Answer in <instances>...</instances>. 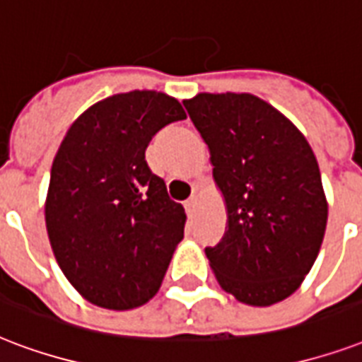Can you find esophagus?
<instances>
[{"instance_id": "1", "label": "esophagus", "mask_w": 362, "mask_h": 362, "mask_svg": "<svg viewBox=\"0 0 362 362\" xmlns=\"http://www.w3.org/2000/svg\"><path fill=\"white\" fill-rule=\"evenodd\" d=\"M184 206H186V211L192 214V212L195 211V206H197V197H195V195H193V197H189V199L184 203Z\"/></svg>"}]
</instances>
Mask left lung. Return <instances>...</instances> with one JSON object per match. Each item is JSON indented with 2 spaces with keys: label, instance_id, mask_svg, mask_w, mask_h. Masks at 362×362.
<instances>
[{
  "label": "left lung",
  "instance_id": "1",
  "mask_svg": "<svg viewBox=\"0 0 362 362\" xmlns=\"http://www.w3.org/2000/svg\"><path fill=\"white\" fill-rule=\"evenodd\" d=\"M211 151L228 230L205 255L235 300L272 305L296 292L321 250L328 205L308 140L279 110L248 93L184 100Z\"/></svg>",
  "mask_w": 362,
  "mask_h": 362
}]
</instances>
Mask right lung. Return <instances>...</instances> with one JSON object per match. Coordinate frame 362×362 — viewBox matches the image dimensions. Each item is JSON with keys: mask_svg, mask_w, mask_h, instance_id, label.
<instances>
[{"mask_svg": "<svg viewBox=\"0 0 362 362\" xmlns=\"http://www.w3.org/2000/svg\"><path fill=\"white\" fill-rule=\"evenodd\" d=\"M180 119V102L165 93L107 96L74 121L54 156L47 233L66 279L95 305L125 311L156 296L184 239V206L146 163L156 132Z\"/></svg>", "mask_w": 362, "mask_h": 362, "instance_id": "right-lung-1", "label": "right lung"}]
</instances>
